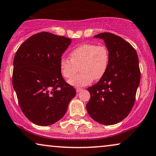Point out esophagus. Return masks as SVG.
<instances>
[{"label":"esophagus","instance_id":"esophagus-1","mask_svg":"<svg viewBox=\"0 0 156 156\" xmlns=\"http://www.w3.org/2000/svg\"><path fill=\"white\" fill-rule=\"evenodd\" d=\"M82 90V88H76V92H80V90Z\"/></svg>","mask_w":156,"mask_h":156}]
</instances>
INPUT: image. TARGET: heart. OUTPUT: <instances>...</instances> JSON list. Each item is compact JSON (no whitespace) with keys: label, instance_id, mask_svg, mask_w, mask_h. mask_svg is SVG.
Here are the masks:
<instances>
[{"label":"heart","instance_id":"1","mask_svg":"<svg viewBox=\"0 0 156 156\" xmlns=\"http://www.w3.org/2000/svg\"><path fill=\"white\" fill-rule=\"evenodd\" d=\"M70 58L61 59L60 69L62 76L70 79L80 67L82 72L69 80V83L76 86H84L94 79H101L105 75L109 64V50L103 44L80 45L71 51Z\"/></svg>","mask_w":156,"mask_h":156}]
</instances>
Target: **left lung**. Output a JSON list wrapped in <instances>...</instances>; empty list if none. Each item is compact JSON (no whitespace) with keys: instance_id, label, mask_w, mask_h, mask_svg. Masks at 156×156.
I'll return each instance as SVG.
<instances>
[{"instance_id":"obj_1","label":"left lung","mask_w":156,"mask_h":156,"mask_svg":"<svg viewBox=\"0 0 156 156\" xmlns=\"http://www.w3.org/2000/svg\"><path fill=\"white\" fill-rule=\"evenodd\" d=\"M104 39L109 52V64L97 83L88 88L90 98L86 104L90 117L98 123L112 125L130 112L140 80L136 50L127 41L112 33L94 36Z\"/></svg>"}]
</instances>
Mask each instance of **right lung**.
I'll use <instances>...</instances> for the list:
<instances>
[{"instance_id": "1", "label": "right lung", "mask_w": 156, "mask_h": 156, "mask_svg": "<svg viewBox=\"0 0 156 156\" xmlns=\"http://www.w3.org/2000/svg\"><path fill=\"white\" fill-rule=\"evenodd\" d=\"M70 43L67 37L42 31L27 39L16 51L13 86L21 111L35 125L58 122L76 96L60 69L61 57Z\"/></svg>"}]
</instances>
